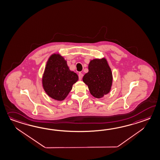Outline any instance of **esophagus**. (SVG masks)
<instances>
[{
	"mask_svg": "<svg viewBox=\"0 0 160 160\" xmlns=\"http://www.w3.org/2000/svg\"><path fill=\"white\" fill-rule=\"evenodd\" d=\"M82 77H83V75L82 74V73H79V74H78V78H79V80H82Z\"/></svg>",
	"mask_w": 160,
	"mask_h": 160,
	"instance_id": "1",
	"label": "esophagus"
}]
</instances>
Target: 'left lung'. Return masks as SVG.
<instances>
[{"instance_id":"1","label":"left lung","mask_w":160,"mask_h":160,"mask_svg":"<svg viewBox=\"0 0 160 160\" xmlns=\"http://www.w3.org/2000/svg\"><path fill=\"white\" fill-rule=\"evenodd\" d=\"M90 93L96 98H101L110 91L112 75L105 58L94 59L88 65V72L82 78Z\"/></svg>"}]
</instances>
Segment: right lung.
Masks as SVG:
<instances>
[{"instance_id":"right-lung-1","label":"right lung","mask_w":160,"mask_h":160,"mask_svg":"<svg viewBox=\"0 0 160 160\" xmlns=\"http://www.w3.org/2000/svg\"><path fill=\"white\" fill-rule=\"evenodd\" d=\"M78 79V75L69 70L64 58L54 54L46 64L43 75V87L48 96L61 101L65 99Z\"/></svg>"}]
</instances>
